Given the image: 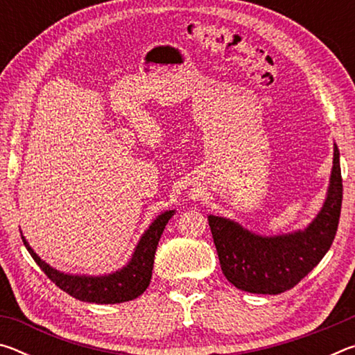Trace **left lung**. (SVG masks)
I'll list each match as a JSON object with an SVG mask.
<instances>
[{
	"label": "left lung",
	"mask_w": 355,
	"mask_h": 355,
	"mask_svg": "<svg viewBox=\"0 0 355 355\" xmlns=\"http://www.w3.org/2000/svg\"><path fill=\"white\" fill-rule=\"evenodd\" d=\"M343 182L340 152L334 144V166L321 211L304 228L277 236H261L241 224L209 214L220 269L238 290L280 294L297 285L327 254L338 228Z\"/></svg>",
	"instance_id": "obj_1"
}]
</instances>
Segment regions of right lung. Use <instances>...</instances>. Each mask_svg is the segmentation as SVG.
I'll use <instances>...</instances> for the list:
<instances>
[{"label": "right lung", "instance_id": "add662e5", "mask_svg": "<svg viewBox=\"0 0 355 355\" xmlns=\"http://www.w3.org/2000/svg\"><path fill=\"white\" fill-rule=\"evenodd\" d=\"M173 214H175V209L161 213L144 232L133 255H131V260L119 271L105 275H73L58 271L35 254L23 235L21 239L34 261L46 274V277L62 291L75 299L83 300V302L120 304L136 299L147 290L150 279H152L156 245L163 235L166 224Z\"/></svg>", "mask_w": 355, "mask_h": 355}]
</instances>
